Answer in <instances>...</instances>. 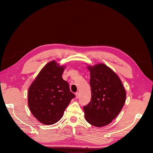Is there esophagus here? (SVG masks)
Listing matches in <instances>:
<instances>
[{
  "instance_id": "34e87169",
  "label": "esophagus",
  "mask_w": 153,
  "mask_h": 153,
  "mask_svg": "<svg viewBox=\"0 0 153 153\" xmlns=\"http://www.w3.org/2000/svg\"><path fill=\"white\" fill-rule=\"evenodd\" d=\"M75 95H76V99H78V98L79 97L80 95H79V92H76Z\"/></svg>"
}]
</instances>
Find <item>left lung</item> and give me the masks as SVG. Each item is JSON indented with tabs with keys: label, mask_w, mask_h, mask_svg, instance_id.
I'll return each instance as SVG.
<instances>
[{
	"label": "left lung",
	"mask_w": 153,
	"mask_h": 153,
	"mask_svg": "<svg viewBox=\"0 0 153 153\" xmlns=\"http://www.w3.org/2000/svg\"><path fill=\"white\" fill-rule=\"evenodd\" d=\"M90 73L92 98L83 108L86 121L102 127L108 125L121 111L126 92L115 72L104 64L88 66Z\"/></svg>",
	"instance_id": "obj_1"
}]
</instances>
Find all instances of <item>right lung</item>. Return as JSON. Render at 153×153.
Instances as JSON below:
<instances>
[{
  "mask_svg": "<svg viewBox=\"0 0 153 153\" xmlns=\"http://www.w3.org/2000/svg\"><path fill=\"white\" fill-rule=\"evenodd\" d=\"M64 66L50 61L30 86L28 103L33 115L45 125H53L62 118L71 100L75 97L68 82L62 77Z\"/></svg>",
  "mask_w": 153,
  "mask_h": 153,
  "instance_id": "right-lung-1",
  "label": "right lung"
}]
</instances>
